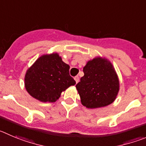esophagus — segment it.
<instances>
[{"instance_id":"obj_1","label":"esophagus","mask_w":146,"mask_h":146,"mask_svg":"<svg viewBox=\"0 0 146 146\" xmlns=\"http://www.w3.org/2000/svg\"><path fill=\"white\" fill-rule=\"evenodd\" d=\"M74 79H75V81H76V84H78V81H79V77H78V76H76V77L74 78Z\"/></svg>"}]
</instances>
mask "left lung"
I'll return each instance as SVG.
<instances>
[{
  "label": "left lung",
  "mask_w": 146,
  "mask_h": 146,
  "mask_svg": "<svg viewBox=\"0 0 146 146\" xmlns=\"http://www.w3.org/2000/svg\"><path fill=\"white\" fill-rule=\"evenodd\" d=\"M83 71L84 76L76 86L81 104L90 109L111 104L119 92V82L111 62L97 57L88 61Z\"/></svg>",
  "instance_id": "1"
}]
</instances>
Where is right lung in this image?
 <instances>
[{
    "label": "right lung",
    "mask_w": 146,
    "mask_h": 146,
    "mask_svg": "<svg viewBox=\"0 0 146 146\" xmlns=\"http://www.w3.org/2000/svg\"><path fill=\"white\" fill-rule=\"evenodd\" d=\"M70 66L58 53L43 54L27 70L24 77L26 90L42 102H54L65 90L76 81L69 73Z\"/></svg>",
    "instance_id": "add662e5"
}]
</instances>
